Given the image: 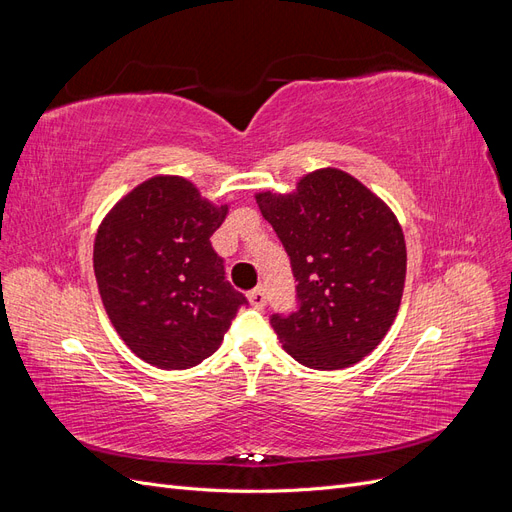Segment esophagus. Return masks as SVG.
I'll return each mask as SVG.
<instances>
[{
	"label": "esophagus",
	"instance_id": "1",
	"mask_svg": "<svg viewBox=\"0 0 512 512\" xmlns=\"http://www.w3.org/2000/svg\"><path fill=\"white\" fill-rule=\"evenodd\" d=\"M247 299H250V303L256 307V309H262L267 303V294H265V288L258 286L254 290H250V294H247Z\"/></svg>",
	"mask_w": 512,
	"mask_h": 512
}]
</instances>
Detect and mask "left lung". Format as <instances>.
Listing matches in <instances>:
<instances>
[{
  "instance_id": "1",
  "label": "left lung",
  "mask_w": 512,
  "mask_h": 512,
  "mask_svg": "<svg viewBox=\"0 0 512 512\" xmlns=\"http://www.w3.org/2000/svg\"><path fill=\"white\" fill-rule=\"evenodd\" d=\"M290 256L299 309L273 314L284 350L305 367L359 363L389 333L406 282V241L389 205L339 168L305 175L292 194H256Z\"/></svg>"
}]
</instances>
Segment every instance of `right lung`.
Wrapping results in <instances>:
<instances>
[{"mask_svg":"<svg viewBox=\"0 0 512 512\" xmlns=\"http://www.w3.org/2000/svg\"><path fill=\"white\" fill-rule=\"evenodd\" d=\"M228 205L183 177L158 175L123 196L94 243L100 297L115 331L149 365L188 369L220 348L247 299L230 286L211 235Z\"/></svg>","mask_w":512,"mask_h":512,"instance_id":"add662e5","label":"right lung"}]
</instances>
